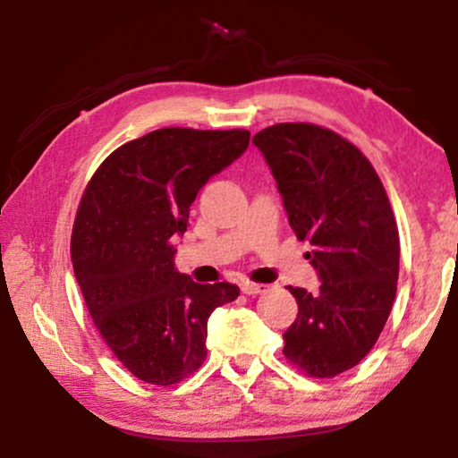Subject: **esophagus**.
I'll list each match as a JSON object with an SVG mask.
<instances>
[{
	"label": "esophagus",
	"mask_w": 458,
	"mask_h": 458,
	"mask_svg": "<svg viewBox=\"0 0 458 458\" xmlns=\"http://www.w3.org/2000/svg\"><path fill=\"white\" fill-rule=\"evenodd\" d=\"M268 291V284H260V283H250V281H246V283H242V293L244 294H248V297H254V294H260V293H267Z\"/></svg>",
	"instance_id": "obj_1"
}]
</instances>
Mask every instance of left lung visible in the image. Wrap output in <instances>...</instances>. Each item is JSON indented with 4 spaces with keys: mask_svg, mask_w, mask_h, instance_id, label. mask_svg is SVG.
Wrapping results in <instances>:
<instances>
[{
    "mask_svg": "<svg viewBox=\"0 0 458 458\" xmlns=\"http://www.w3.org/2000/svg\"><path fill=\"white\" fill-rule=\"evenodd\" d=\"M252 143L265 155L289 224L321 278L289 286L299 313L283 353L311 377H335L366 358L396 297L400 236L390 199L358 147L313 123H278Z\"/></svg>",
    "mask_w": 458,
    "mask_h": 458,
    "instance_id": "left-lung-1",
    "label": "left lung"
}]
</instances>
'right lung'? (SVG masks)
Masks as SVG:
<instances>
[{"mask_svg": "<svg viewBox=\"0 0 458 458\" xmlns=\"http://www.w3.org/2000/svg\"><path fill=\"white\" fill-rule=\"evenodd\" d=\"M244 129L165 127L98 165L74 218L71 257L100 337L135 377L172 386L206 360L208 319L234 301L230 283L199 284L174 268V236L212 175L246 151Z\"/></svg>", "mask_w": 458, "mask_h": 458, "instance_id": "obj_1", "label": "right lung"}]
</instances>
